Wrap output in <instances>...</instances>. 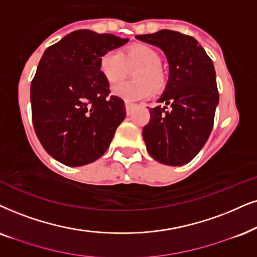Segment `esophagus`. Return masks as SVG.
<instances>
[{"label":"esophagus","instance_id":"1","mask_svg":"<svg viewBox=\"0 0 257 257\" xmlns=\"http://www.w3.org/2000/svg\"><path fill=\"white\" fill-rule=\"evenodd\" d=\"M125 111H126V115L131 116L132 112H133V108H134V104H132V103H128L125 102Z\"/></svg>","mask_w":257,"mask_h":257}]
</instances>
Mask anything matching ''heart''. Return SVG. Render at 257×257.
Here are the masks:
<instances>
[{
  "label": "heart",
  "mask_w": 257,
  "mask_h": 257,
  "mask_svg": "<svg viewBox=\"0 0 257 257\" xmlns=\"http://www.w3.org/2000/svg\"><path fill=\"white\" fill-rule=\"evenodd\" d=\"M159 52L148 45L135 44L126 47L122 53L108 51L99 59V72L110 85L124 79L129 70L135 82L123 83L112 89V93L125 102H138L152 95L153 90L160 91L166 84V76L162 71Z\"/></svg>",
  "instance_id": "obj_1"
}]
</instances>
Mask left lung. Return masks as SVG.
Segmentation results:
<instances>
[{
  "label": "left lung",
  "mask_w": 257,
  "mask_h": 257,
  "mask_svg": "<svg viewBox=\"0 0 257 257\" xmlns=\"http://www.w3.org/2000/svg\"><path fill=\"white\" fill-rule=\"evenodd\" d=\"M164 51L170 77L158 102L149 109L151 119L144 126L146 147L151 157L168 166H183L196 157L211 134L219 95L212 60L196 39L162 29L136 35Z\"/></svg>",
  "instance_id": "obj_1"
}]
</instances>
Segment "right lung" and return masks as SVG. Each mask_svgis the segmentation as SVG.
I'll return each mask as SVG.
<instances>
[{"instance_id": "1", "label": "right lung", "mask_w": 257, "mask_h": 257, "mask_svg": "<svg viewBox=\"0 0 257 257\" xmlns=\"http://www.w3.org/2000/svg\"><path fill=\"white\" fill-rule=\"evenodd\" d=\"M126 41L79 29L42 54L31 84L32 119L42 147L61 164L77 167L96 161L125 118L123 99L109 96L99 59Z\"/></svg>"}]
</instances>
